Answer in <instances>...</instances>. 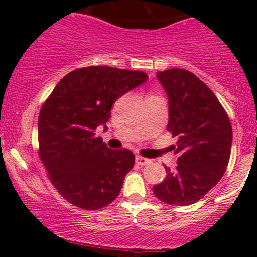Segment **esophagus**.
<instances>
[{
	"label": "esophagus",
	"instance_id": "34e87169",
	"mask_svg": "<svg viewBox=\"0 0 257 257\" xmlns=\"http://www.w3.org/2000/svg\"><path fill=\"white\" fill-rule=\"evenodd\" d=\"M136 163L138 165H147V164H149V163H152V160L150 159H148V158H143V157H137L136 158Z\"/></svg>",
	"mask_w": 257,
	"mask_h": 257
}]
</instances>
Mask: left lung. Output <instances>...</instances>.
Segmentation results:
<instances>
[{"mask_svg":"<svg viewBox=\"0 0 257 257\" xmlns=\"http://www.w3.org/2000/svg\"><path fill=\"white\" fill-rule=\"evenodd\" d=\"M169 99L168 131L178 137L175 172L153 186L155 196L170 205L196 203L214 188L226 170L232 128L216 95L195 74L181 68L158 72Z\"/></svg>","mask_w":257,"mask_h":257,"instance_id":"obj_1","label":"left lung"}]
</instances>
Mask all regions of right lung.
<instances>
[{
    "instance_id": "add662e5",
    "label": "right lung",
    "mask_w": 257,
    "mask_h": 257,
    "mask_svg": "<svg viewBox=\"0 0 257 257\" xmlns=\"http://www.w3.org/2000/svg\"><path fill=\"white\" fill-rule=\"evenodd\" d=\"M141 71L93 66L57 83L38 116L40 158L51 183L68 203L98 210L115 200L134 165L131 150H112L95 137L118 98L143 84Z\"/></svg>"
}]
</instances>
